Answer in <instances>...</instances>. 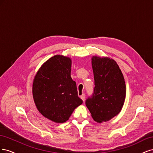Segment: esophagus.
Returning a JSON list of instances; mask_svg holds the SVG:
<instances>
[{
    "mask_svg": "<svg viewBox=\"0 0 153 153\" xmlns=\"http://www.w3.org/2000/svg\"><path fill=\"white\" fill-rule=\"evenodd\" d=\"M80 98L84 101L85 100V94H82L81 96H80Z\"/></svg>",
    "mask_w": 153,
    "mask_h": 153,
    "instance_id": "esophagus-1",
    "label": "esophagus"
}]
</instances>
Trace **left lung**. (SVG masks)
<instances>
[{
	"mask_svg": "<svg viewBox=\"0 0 153 153\" xmlns=\"http://www.w3.org/2000/svg\"><path fill=\"white\" fill-rule=\"evenodd\" d=\"M94 89L85 101L97 123L109 121L119 114L126 98V84L122 71L114 59L92 56Z\"/></svg>",
	"mask_w": 153,
	"mask_h": 153,
	"instance_id": "8db88e82",
	"label": "left lung"
}]
</instances>
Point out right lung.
<instances>
[{"instance_id": "right-lung-1", "label": "right lung", "mask_w": 153, "mask_h": 153, "mask_svg": "<svg viewBox=\"0 0 153 153\" xmlns=\"http://www.w3.org/2000/svg\"><path fill=\"white\" fill-rule=\"evenodd\" d=\"M71 59L56 55L38 69L32 84V95L39 112L57 123L66 122L83 101L71 77Z\"/></svg>"}]
</instances>
